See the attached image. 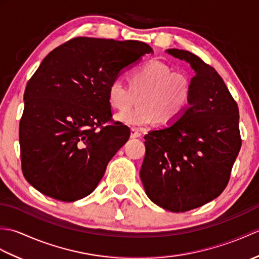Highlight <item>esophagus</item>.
I'll list each match as a JSON object with an SVG mask.
<instances>
[{"label":"esophagus","mask_w":259,"mask_h":259,"mask_svg":"<svg viewBox=\"0 0 259 259\" xmlns=\"http://www.w3.org/2000/svg\"><path fill=\"white\" fill-rule=\"evenodd\" d=\"M140 136H141V134L137 129L133 128V129L130 130V137H131V138H139Z\"/></svg>","instance_id":"obj_1"}]
</instances>
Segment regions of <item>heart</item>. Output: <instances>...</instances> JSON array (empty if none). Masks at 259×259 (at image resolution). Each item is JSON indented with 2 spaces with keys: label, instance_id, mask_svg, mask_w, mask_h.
I'll return each mask as SVG.
<instances>
[{
  "label": "heart",
  "instance_id": "obj_1",
  "mask_svg": "<svg viewBox=\"0 0 259 259\" xmlns=\"http://www.w3.org/2000/svg\"><path fill=\"white\" fill-rule=\"evenodd\" d=\"M191 93L188 75L172 72L159 60H150L130 74L129 87L122 80H113L108 88V101L117 110L128 109L138 101V107L118 113L115 119L126 125L145 128L157 121L161 125L176 122L188 109Z\"/></svg>",
  "mask_w": 259,
  "mask_h": 259
}]
</instances>
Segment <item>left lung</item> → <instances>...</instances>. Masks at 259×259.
I'll return each instance as SVG.
<instances>
[{"label": "left lung", "mask_w": 259, "mask_h": 259, "mask_svg": "<svg viewBox=\"0 0 259 259\" xmlns=\"http://www.w3.org/2000/svg\"><path fill=\"white\" fill-rule=\"evenodd\" d=\"M166 52L194 70L191 99L176 122L145 136L140 178L152 202L185 212L213 200L226 188L241 147L239 111L210 65L188 51Z\"/></svg>", "instance_id": "8db88e82"}]
</instances>
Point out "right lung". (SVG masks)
Segmentation results:
<instances>
[{"label":"right lung","instance_id":"1","mask_svg":"<svg viewBox=\"0 0 259 259\" xmlns=\"http://www.w3.org/2000/svg\"><path fill=\"white\" fill-rule=\"evenodd\" d=\"M153 53L139 41L75 37L43 59L27 82L20 121L22 171L41 194L61 201L90 195L130 137L115 122L110 83Z\"/></svg>","mask_w":259,"mask_h":259}]
</instances>
